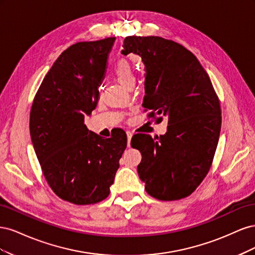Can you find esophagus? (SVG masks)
I'll return each mask as SVG.
<instances>
[{
	"label": "esophagus",
	"instance_id": "esophagus-1",
	"mask_svg": "<svg viewBox=\"0 0 255 255\" xmlns=\"http://www.w3.org/2000/svg\"><path fill=\"white\" fill-rule=\"evenodd\" d=\"M127 136H128V146H130V139H132L133 133L130 130H127Z\"/></svg>",
	"mask_w": 255,
	"mask_h": 255
}]
</instances>
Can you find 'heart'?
<instances>
[{"instance_id": "heart-1", "label": "heart", "mask_w": 255, "mask_h": 255, "mask_svg": "<svg viewBox=\"0 0 255 255\" xmlns=\"http://www.w3.org/2000/svg\"><path fill=\"white\" fill-rule=\"evenodd\" d=\"M114 74L118 81L128 89L134 87L136 82L135 69L127 59H120L114 67ZM99 91H101L99 89Z\"/></svg>"}]
</instances>
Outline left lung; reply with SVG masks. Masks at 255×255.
Listing matches in <instances>:
<instances>
[{
  "label": "left lung",
  "instance_id": "1",
  "mask_svg": "<svg viewBox=\"0 0 255 255\" xmlns=\"http://www.w3.org/2000/svg\"><path fill=\"white\" fill-rule=\"evenodd\" d=\"M122 47L123 55L137 54L144 64L142 106L158 121L168 118L157 141L145 134L132 138L142 155L138 175L153 198L188 197L210 170L220 135V103L210 76L194 54L172 40L128 36Z\"/></svg>",
  "mask_w": 255,
  "mask_h": 255
}]
</instances>
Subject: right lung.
I'll use <instances>...</instances> for the list:
<instances>
[{
  "label": "right lung",
  "instance_id": "obj_1",
  "mask_svg": "<svg viewBox=\"0 0 255 255\" xmlns=\"http://www.w3.org/2000/svg\"><path fill=\"white\" fill-rule=\"evenodd\" d=\"M115 39L78 42L65 50L44 76L30 110V138L45 180L60 199L76 205L109 197L127 148L123 129L105 139L84 123L98 104Z\"/></svg>",
  "mask_w": 255,
  "mask_h": 255
}]
</instances>
